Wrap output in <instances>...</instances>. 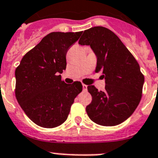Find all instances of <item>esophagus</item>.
Returning a JSON list of instances; mask_svg holds the SVG:
<instances>
[{
  "label": "esophagus",
  "instance_id": "34e87169",
  "mask_svg": "<svg viewBox=\"0 0 158 158\" xmlns=\"http://www.w3.org/2000/svg\"><path fill=\"white\" fill-rule=\"evenodd\" d=\"M82 87H83V91H87V89H88V86H87V85H82Z\"/></svg>",
  "mask_w": 158,
  "mask_h": 158
}]
</instances>
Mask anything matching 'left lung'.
Masks as SVG:
<instances>
[{"mask_svg": "<svg viewBox=\"0 0 158 158\" xmlns=\"http://www.w3.org/2000/svg\"><path fill=\"white\" fill-rule=\"evenodd\" d=\"M78 43L91 46L97 57L95 71L102 72L106 80L103 91L88 86L92 101L87 114L98 125H118L133 113L142 97L144 77L139 64L119 38L105 27L85 30Z\"/></svg>", "mask_w": 158, "mask_h": 158, "instance_id": "obj_1", "label": "left lung"}]
</instances>
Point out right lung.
Here are the masks:
<instances>
[{
  "mask_svg": "<svg viewBox=\"0 0 158 158\" xmlns=\"http://www.w3.org/2000/svg\"><path fill=\"white\" fill-rule=\"evenodd\" d=\"M82 31L51 32L23 56L15 70V96L27 116L36 125L54 128L67 120L80 81L66 84V54Z\"/></svg>",
  "mask_w": 158,
  "mask_h": 158,
  "instance_id": "obj_1",
  "label": "right lung"
}]
</instances>
